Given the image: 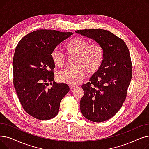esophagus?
Instances as JSON below:
<instances>
[{"label": "esophagus", "instance_id": "34e87169", "mask_svg": "<svg viewBox=\"0 0 149 149\" xmlns=\"http://www.w3.org/2000/svg\"><path fill=\"white\" fill-rule=\"evenodd\" d=\"M77 88V86H75V85H69V88H70V89H75V88Z\"/></svg>", "mask_w": 149, "mask_h": 149}]
</instances>
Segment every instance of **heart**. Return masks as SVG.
Wrapping results in <instances>:
<instances>
[{"label":"heart","instance_id":"heart-1","mask_svg":"<svg viewBox=\"0 0 149 149\" xmlns=\"http://www.w3.org/2000/svg\"><path fill=\"white\" fill-rule=\"evenodd\" d=\"M65 49L69 58L75 57L74 68L59 71L57 78L59 81L69 85H76L82 81L86 72L89 74L96 73L100 69L104 58L103 46L91 42L81 37H75L65 45ZM53 63L58 68L63 67L66 57L58 48L51 52Z\"/></svg>","mask_w":149,"mask_h":149}]
</instances>
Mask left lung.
<instances>
[{
  "label": "left lung",
  "mask_w": 149,
  "mask_h": 149,
  "mask_svg": "<svg viewBox=\"0 0 149 149\" xmlns=\"http://www.w3.org/2000/svg\"><path fill=\"white\" fill-rule=\"evenodd\" d=\"M103 46L104 58L100 69L81 88L80 110L86 118L103 122L113 116L126 100L132 67L126 43L111 32L101 29L75 31Z\"/></svg>",
  "instance_id": "obj_1"
}]
</instances>
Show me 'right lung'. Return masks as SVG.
I'll use <instances>...</instances> for the list:
<instances>
[{"label":"right lung","instance_id":"right-lung-1","mask_svg":"<svg viewBox=\"0 0 149 149\" xmlns=\"http://www.w3.org/2000/svg\"><path fill=\"white\" fill-rule=\"evenodd\" d=\"M72 34L38 29L23 37L15 48L14 86L23 109L36 119L47 120L56 116L61 100L69 91L67 84L53 81L55 65L51 52Z\"/></svg>","mask_w":149,"mask_h":149}]
</instances>
